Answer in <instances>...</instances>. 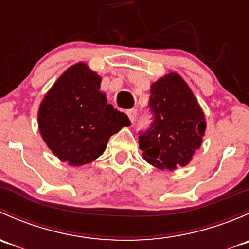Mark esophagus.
<instances>
[{
	"mask_svg": "<svg viewBox=\"0 0 249 249\" xmlns=\"http://www.w3.org/2000/svg\"><path fill=\"white\" fill-rule=\"evenodd\" d=\"M126 114H127V117H129V119L131 120L132 123H134L135 119H136V117H137V110L136 109H130V110H127Z\"/></svg>",
	"mask_w": 249,
	"mask_h": 249,
	"instance_id": "esophagus-1",
	"label": "esophagus"
}]
</instances>
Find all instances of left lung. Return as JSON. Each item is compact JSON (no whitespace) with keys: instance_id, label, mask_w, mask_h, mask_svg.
Wrapping results in <instances>:
<instances>
[{"instance_id":"8db88e82","label":"left lung","mask_w":249,"mask_h":249,"mask_svg":"<svg viewBox=\"0 0 249 249\" xmlns=\"http://www.w3.org/2000/svg\"><path fill=\"white\" fill-rule=\"evenodd\" d=\"M149 107L154 119L139 136L147 162L160 170H176L192 161L201 147L206 118L189 85L170 72L150 85Z\"/></svg>"}]
</instances>
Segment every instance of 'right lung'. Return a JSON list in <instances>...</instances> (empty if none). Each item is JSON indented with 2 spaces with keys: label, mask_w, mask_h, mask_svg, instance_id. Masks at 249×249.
Here are the masks:
<instances>
[{
  "label": "right lung",
  "mask_w": 249,
  "mask_h": 249,
  "mask_svg": "<svg viewBox=\"0 0 249 249\" xmlns=\"http://www.w3.org/2000/svg\"><path fill=\"white\" fill-rule=\"evenodd\" d=\"M101 77L85 62L72 65L48 90L38 108V130L62 162L89 164L102 155L109 137L130 126L126 114L107 104Z\"/></svg>",
  "instance_id": "obj_1"
}]
</instances>
